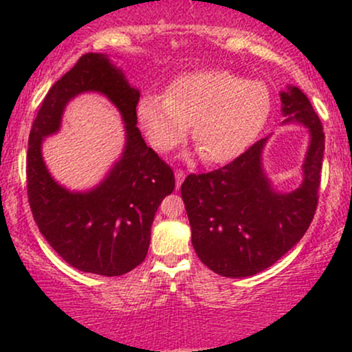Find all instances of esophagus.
I'll return each instance as SVG.
<instances>
[{
    "mask_svg": "<svg viewBox=\"0 0 352 352\" xmlns=\"http://www.w3.org/2000/svg\"><path fill=\"white\" fill-rule=\"evenodd\" d=\"M184 179H185V172L184 170H180V168H177L175 170V180H177V188L180 187L182 185V182H184Z\"/></svg>",
    "mask_w": 352,
    "mask_h": 352,
    "instance_id": "esophagus-1",
    "label": "esophagus"
}]
</instances>
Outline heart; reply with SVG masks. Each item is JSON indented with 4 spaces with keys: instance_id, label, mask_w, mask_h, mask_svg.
<instances>
[{
    "instance_id": "heart-1",
    "label": "heart",
    "mask_w": 352,
    "mask_h": 352,
    "mask_svg": "<svg viewBox=\"0 0 352 352\" xmlns=\"http://www.w3.org/2000/svg\"><path fill=\"white\" fill-rule=\"evenodd\" d=\"M272 111L268 87L223 69L188 72L162 96H145L137 114L148 140L167 152L192 140L207 162H225L240 153L261 131Z\"/></svg>"
}]
</instances>
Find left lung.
<instances>
[{"mask_svg":"<svg viewBox=\"0 0 352 352\" xmlns=\"http://www.w3.org/2000/svg\"><path fill=\"white\" fill-rule=\"evenodd\" d=\"M285 122L309 129L302 164L305 180L292 193L272 188L261 168L266 139L235 160L207 173H190L182 199L192 227V245L201 263L228 278L263 272L289 252L309 228L318 207L324 132L321 120L298 87L281 92Z\"/></svg>","mask_w":352,"mask_h":352,"instance_id":"left-lung-1","label":"left lung"}]
</instances>
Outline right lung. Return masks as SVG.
Masks as SVG:
<instances>
[{
	"instance_id": "obj_1",
	"label": "right lung",
	"mask_w": 352,
	"mask_h": 352,
	"mask_svg": "<svg viewBox=\"0 0 352 352\" xmlns=\"http://www.w3.org/2000/svg\"><path fill=\"white\" fill-rule=\"evenodd\" d=\"M100 91L123 114L128 142L107 180L86 194L69 192L52 180L41 142L57 131L65 104L80 91ZM139 91L107 56L87 52L44 98L30 132L26 157L28 200L39 232L72 268L120 276L147 256L157 208L175 188L170 165L147 147L137 129Z\"/></svg>"
}]
</instances>
